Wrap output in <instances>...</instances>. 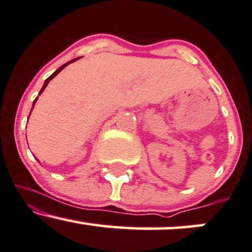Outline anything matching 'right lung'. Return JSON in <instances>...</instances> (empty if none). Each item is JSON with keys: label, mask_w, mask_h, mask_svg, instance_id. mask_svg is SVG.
<instances>
[{"label": "right lung", "mask_w": 252, "mask_h": 252, "mask_svg": "<svg viewBox=\"0 0 252 252\" xmlns=\"http://www.w3.org/2000/svg\"><path fill=\"white\" fill-rule=\"evenodd\" d=\"M77 60H78V59L71 60V61H70V62L65 63V64H63V65H61V66H60V68H59V69H57V70H56L55 72H54V74H53V75H50V76H49V77H48V78H47V80H45V82H44V84H43V87H42L41 92H39V93H38V95H41V94H42V93H43V90L45 89V87H47V86H48V83H49V82H50L51 80H53V78H54V77H55V76H56V75H57V74H59V72H60L61 70H62V69H64V68H65V66L69 64V63H72V62H75V61H77ZM37 98H38V96H37V97H36V98H35V101H34V103H32V109H34L35 102H36V101H37ZM30 114H32V111H30ZM29 116H30V115H29ZM28 118H29V117H28Z\"/></svg>", "instance_id": "right-lung-1"}]
</instances>
